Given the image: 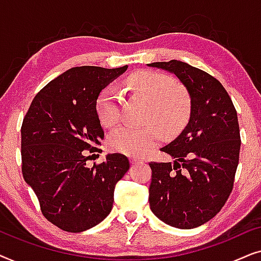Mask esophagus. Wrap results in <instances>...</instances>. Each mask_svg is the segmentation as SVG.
<instances>
[{
  "mask_svg": "<svg viewBox=\"0 0 261 261\" xmlns=\"http://www.w3.org/2000/svg\"><path fill=\"white\" fill-rule=\"evenodd\" d=\"M130 164L132 165H138V164H140V162H139V160H137V159H130Z\"/></svg>",
  "mask_w": 261,
  "mask_h": 261,
  "instance_id": "esophagus-1",
  "label": "esophagus"
}]
</instances>
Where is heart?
<instances>
[{"label": "heart", "mask_w": 261, "mask_h": 261, "mask_svg": "<svg viewBox=\"0 0 261 261\" xmlns=\"http://www.w3.org/2000/svg\"><path fill=\"white\" fill-rule=\"evenodd\" d=\"M127 89L137 97L149 102L147 121H156L165 129H173L185 122L190 114V97L174 78L155 71H139L127 78ZM96 110L102 124L114 126L121 115L120 94L108 87L99 94ZM162 138L154 124L135 128L120 126L109 135L110 148L130 156H142Z\"/></svg>", "instance_id": "b5f03b06"}]
</instances>
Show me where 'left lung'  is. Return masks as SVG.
Here are the masks:
<instances>
[{
    "mask_svg": "<svg viewBox=\"0 0 261 261\" xmlns=\"http://www.w3.org/2000/svg\"><path fill=\"white\" fill-rule=\"evenodd\" d=\"M173 73L190 96V119L162 148L173 163L151 162L149 206L163 222L191 229L212 220L233 189L240 153L238 114L216 78L180 60L147 64Z\"/></svg>",
    "mask_w": 261,
    "mask_h": 261,
    "instance_id": "obj_1",
    "label": "left lung"
}]
</instances>
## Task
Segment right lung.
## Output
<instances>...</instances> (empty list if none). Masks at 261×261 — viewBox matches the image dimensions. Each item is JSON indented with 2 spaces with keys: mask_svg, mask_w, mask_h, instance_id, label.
<instances>
[{
  "mask_svg": "<svg viewBox=\"0 0 261 261\" xmlns=\"http://www.w3.org/2000/svg\"><path fill=\"white\" fill-rule=\"evenodd\" d=\"M127 67H72L35 95L23 119V179L37 195L42 215L65 231L81 233L105 220L115 185L129 170V160L120 153L87 166L88 154L97 152L105 138L96 101Z\"/></svg>",
  "mask_w": 261,
  "mask_h": 261,
  "instance_id": "add662e5",
  "label": "right lung"
}]
</instances>
